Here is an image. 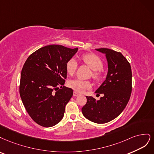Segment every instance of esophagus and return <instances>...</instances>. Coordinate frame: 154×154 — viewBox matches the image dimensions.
<instances>
[{
	"mask_svg": "<svg viewBox=\"0 0 154 154\" xmlns=\"http://www.w3.org/2000/svg\"><path fill=\"white\" fill-rule=\"evenodd\" d=\"M73 95L74 97H77V96H79V94L78 93H77L76 91H73Z\"/></svg>",
	"mask_w": 154,
	"mask_h": 154,
	"instance_id": "1",
	"label": "esophagus"
}]
</instances>
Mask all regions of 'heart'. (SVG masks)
Segmentation results:
<instances>
[{"instance_id":"b5f03b06","label":"heart","mask_w":154,"mask_h":154,"mask_svg":"<svg viewBox=\"0 0 154 154\" xmlns=\"http://www.w3.org/2000/svg\"><path fill=\"white\" fill-rule=\"evenodd\" d=\"M82 62L92 70L91 77L96 81H100L102 78L103 63L100 57L94 54H83L81 57ZM77 62L74 58H70L66 61V70L69 75H72L77 68ZM68 86L79 93L83 92L91 88V84L88 81L75 79L70 80L68 83Z\"/></svg>"}]
</instances>
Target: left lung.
<instances>
[{"instance_id": "1", "label": "left lung", "mask_w": 154, "mask_h": 154, "mask_svg": "<svg viewBox=\"0 0 154 154\" xmlns=\"http://www.w3.org/2000/svg\"><path fill=\"white\" fill-rule=\"evenodd\" d=\"M96 50L106 54L108 63L106 79L96 91L103 94L100 100L86 96L87 102L82 108L83 115L96 123H105L121 114L129 100L132 92L131 64L122 54L109 48Z\"/></svg>"}]
</instances>
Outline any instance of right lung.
<instances>
[{
	"label": "right lung",
	"mask_w": 154,
	"mask_h": 154,
	"mask_svg": "<svg viewBox=\"0 0 154 154\" xmlns=\"http://www.w3.org/2000/svg\"><path fill=\"white\" fill-rule=\"evenodd\" d=\"M77 50L51 45L39 48L25 62L20 95L29 115L38 125L51 127L63 119L73 95L72 89L63 86L66 79V63Z\"/></svg>",
	"instance_id": "obj_1"
}]
</instances>
